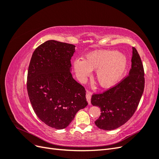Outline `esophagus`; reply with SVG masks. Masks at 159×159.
<instances>
[{"instance_id": "1", "label": "esophagus", "mask_w": 159, "mask_h": 159, "mask_svg": "<svg viewBox=\"0 0 159 159\" xmlns=\"http://www.w3.org/2000/svg\"><path fill=\"white\" fill-rule=\"evenodd\" d=\"M91 93L90 91H87V92H86V99H87L89 105L91 104Z\"/></svg>"}]
</instances>
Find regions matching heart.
Returning <instances> with one entry per match:
<instances>
[{
    "label": "heart",
    "mask_w": 159,
    "mask_h": 159,
    "mask_svg": "<svg viewBox=\"0 0 159 159\" xmlns=\"http://www.w3.org/2000/svg\"><path fill=\"white\" fill-rule=\"evenodd\" d=\"M75 74L80 80L95 72V80L101 88L109 89L119 84L126 74L128 60L126 56L115 50H99L91 52L84 61L74 63Z\"/></svg>",
    "instance_id": "obj_1"
}]
</instances>
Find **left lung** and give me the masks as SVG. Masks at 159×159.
<instances>
[{
	"label": "left lung",
	"mask_w": 159,
	"mask_h": 159,
	"mask_svg": "<svg viewBox=\"0 0 159 159\" xmlns=\"http://www.w3.org/2000/svg\"><path fill=\"white\" fill-rule=\"evenodd\" d=\"M131 63L129 75L119 84L91 97V104L101 109L100 116L95 121L101 129L110 131L121 127L137 110L145 88V74L140 56L134 47Z\"/></svg>",
	"instance_id": "8db88e82"
}]
</instances>
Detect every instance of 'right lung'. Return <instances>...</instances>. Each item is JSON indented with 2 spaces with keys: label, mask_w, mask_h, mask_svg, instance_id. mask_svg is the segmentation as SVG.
<instances>
[{
  "label": "right lung",
  "mask_w": 159,
  "mask_h": 159,
  "mask_svg": "<svg viewBox=\"0 0 159 159\" xmlns=\"http://www.w3.org/2000/svg\"><path fill=\"white\" fill-rule=\"evenodd\" d=\"M75 46L48 40L33 52L27 91L32 108L42 122L56 129L68 127L88 103L85 90L71 74Z\"/></svg>",
  "instance_id": "1"
}]
</instances>
